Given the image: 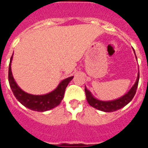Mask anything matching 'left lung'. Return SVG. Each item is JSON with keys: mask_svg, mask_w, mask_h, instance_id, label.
<instances>
[{"mask_svg": "<svg viewBox=\"0 0 148 148\" xmlns=\"http://www.w3.org/2000/svg\"><path fill=\"white\" fill-rule=\"evenodd\" d=\"M134 53H135V52H134ZM136 58H137V57H136ZM139 77L140 76H139V72H138L135 83L132 86V88L127 91V93L123 95L122 97L115 99V100H112V101H101V100H98V99L93 96L91 92L88 89H87L85 86L84 90H85L87 101H88V103L91 107L96 108L99 110L103 111V112H113V111H116V110H119L121 108H124V106H126L128 103H130L131 100L133 99V97H134L136 90H137V88H138Z\"/></svg>", "mask_w": 148, "mask_h": 148, "instance_id": "obj_1", "label": "left lung"}]
</instances>
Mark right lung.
Instances as JSON below:
<instances>
[{"label":"right lung","mask_w":148,"mask_h":148,"mask_svg":"<svg viewBox=\"0 0 148 148\" xmlns=\"http://www.w3.org/2000/svg\"><path fill=\"white\" fill-rule=\"evenodd\" d=\"M13 55L11 56L9 64L8 70V81L12 92L17 100L24 107L34 111L44 112L55 108L60 103L64 96L65 89L70 83V81L74 78V77H70L60 81L57 88L51 92L42 95H34L25 92L17 85L11 71V61Z\"/></svg>","instance_id":"add662e5"}]
</instances>
